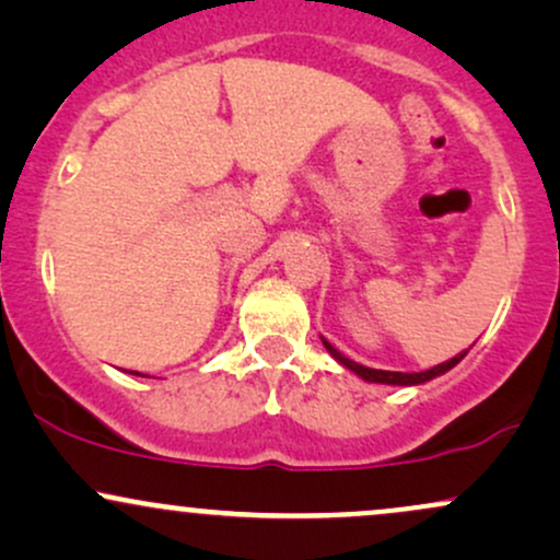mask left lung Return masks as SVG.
I'll return each instance as SVG.
<instances>
[{"instance_id": "left-lung-1", "label": "left lung", "mask_w": 560, "mask_h": 560, "mask_svg": "<svg viewBox=\"0 0 560 560\" xmlns=\"http://www.w3.org/2000/svg\"><path fill=\"white\" fill-rule=\"evenodd\" d=\"M324 347H326V350L331 352L334 358H337L339 363L345 365V369L355 371V374L361 376V378H365V382H376V384H397V387H410V384H423V382H429V378H434V376L445 374V371L453 369V365H458L460 361H464L466 352H468V350H464V352H460V355L450 358V361L440 363V365H434V369H429V371H421V374H402V371H378V369H369V365H361V363L350 361V358H345L342 352H339L337 347H331L329 342H326V339H324Z\"/></svg>"}]
</instances>
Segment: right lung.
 <instances>
[{
	"instance_id": "right-lung-1",
	"label": "right lung",
	"mask_w": 560,
	"mask_h": 560,
	"mask_svg": "<svg viewBox=\"0 0 560 560\" xmlns=\"http://www.w3.org/2000/svg\"><path fill=\"white\" fill-rule=\"evenodd\" d=\"M131 374H133V371H131Z\"/></svg>"
}]
</instances>
